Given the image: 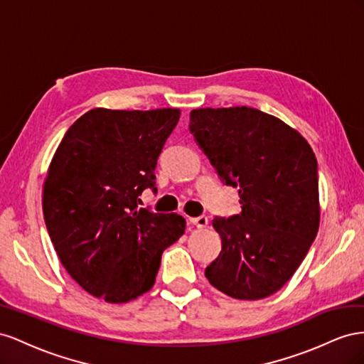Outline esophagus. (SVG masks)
I'll use <instances>...</instances> for the list:
<instances>
[{
    "mask_svg": "<svg viewBox=\"0 0 364 364\" xmlns=\"http://www.w3.org/2000/svg\"><path fill=\"white\" fill-rule=\"evenodd\" d=\"M191 224L196 225L198 228H203V227H205L207 224H209V218H207L205 215L196 216V218H191Z\"/></svg>",
    "mask_w": 364,
    "mask_h": 364,
    "instance_id": "esophagus-1",
    "label": "esophagus"
}]
</instances>
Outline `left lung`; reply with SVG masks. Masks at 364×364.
Instances as JSON below:
<instances>
[{
    "instance_id": "1",
    "label": "left lung",
    "mask_w": 364,
    "mask_h": 364,
    "mask_svg": "<svg viewBox=\"0 0 364 364\" xmlns=\"http://www.w3.org/2000/svg\"><path fill=\"white\" fill-rule=\"evenodd\" d=\"M189 131L225 186L237 188L241 213L216 216L221 252L209 282L235 299H264L305 259L320 221L317 160L308 141L256 108H200Z\"/></svg>"
}]
</instances>
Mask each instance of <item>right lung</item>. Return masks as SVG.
Segmentation results:
<instances>
[{"mask_svg":"<svg viewBox=\"0 0 364 364\" xmlns=\"http://www.w3.org/2000/svg\"><path fill=\"white\" fill-rule=\"evenodd\" d=\"M180 109H91L65 132L44 183L50 240L76 282L109 304L149 291L163 252L184 233L176 213L139 207Z\"/></svg>","mask_w":364,"mask_h":364,"instance_id":"obj_1","label":"right lung"}]
</instances>
